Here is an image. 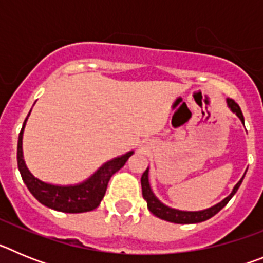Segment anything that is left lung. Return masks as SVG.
Masks as SVG:
<instances>
[{
	"instance_id": "left-lung-1",
	"label": "left lung",
	"mask_w": 263,
	"mask_h": 263,
	"mask_svg": "<svg viewBox=\"0 0 263 263\" xmlns=\"http://www.w3.org/2000/svg\"><path fill=\"white\" fill-rule=\"evenodd\" d=\"M227 105L228 108L231 109L234 115L237 116V117L240 118L241 122L245 124L242 111H241V108L238 106V104L234 103L232 99H227ZM245 174H243L242 178L238 180V183L234 185L231 194L228 195L224 200H221L220 203L215 204L213 206H210V208L201 210V211H180V210H176V208H171V206L166 205V204L162 203V201L155 196V194L152 190V185H150V180H148V167H147L145 173H143L142 178H141L142 196L146 200V203H147L148 211H150L154 216H157V217L162 218V220H166V221H170V222H175V224H196V222L205 221V220H208V218L213 217L216 213L220 212V211L227 205L228 201L231 200L232 197L234 196V194L237 192V190L240 188Z\"/></svg>"
}]
</instances>
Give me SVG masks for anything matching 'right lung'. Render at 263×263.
<instances>
[{
  "mask_svg": "<svg viewBox=\"0 0 263 263\" xmlns=\"http://www.w3.org/2000/svg\"><path fill=\"white\" fill-rule=\"evenodd\" d=\"M29 116L30 113L23 122L22 130L18 137L17 162L23 183L29 188L32 196L47 208L59 211V212L83 213L96 210L105 195L109 179L111 178L113 174L117 173L118 170L124 167L126 160L134 154L133 150L105 162L89 178L80 183H76V184L60 185L43 182L32 175L31 171L27 168L26 162L23 159V130L26 126Z\"/></svg>",
  "mask_w": 263,
  "mask_h": 263,
  "instance_id": "add662e5",
  "label": "right lung"
}]
</instances>
